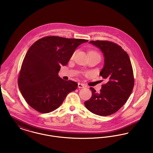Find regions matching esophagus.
<instances>
[{"instance_id": "obj_1", "label": "esophagus", "mask_w": 153, "mask_h": 153, "mask_svg": "<svg viewBox=\"0 0 153 153\" xmlns=\"http://www.w3.org/2000/svg\"><path fill=\"white\" fill-rule=\"evenodd\" d=\"M78 87H79V88H84V87H85V85H83V84H82V83H78Z\"/></svg>"}]
</instances>
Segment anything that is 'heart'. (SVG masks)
Here are the masks:
<instances>
[{
    "label": "heart",
    "mask_w": 153,
    "mask_h": 153,
    "mask_svg": "<svg viewBox=\"0 0 153 153\" xmlns=\"http://www.w3.org/2000/svg\"><path fill=\"white\" fill-rule=\"evenodd\" d=\"M90 53H93V54H98L99 55V54L97 53H96V52H95V51H91V52H90ZM74 56V54H73V56Z\"/></svg>",
    "instance_id": "heart-1"
}]
</instances>
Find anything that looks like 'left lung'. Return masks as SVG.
Here are the masks:
<instances>
[{
	"label": "left lung",
	"mask_w": 153,
	"mask_h": 153,
	"mask_svg": "<svg viewBox=\"0 0 153 153\" xmlns=\"http://www.w3.org/2000/svg\"><path fill=\"white\" fill-rule=\"evenodd\" d=\"M89 43L99 48L104 57V65L100 75L107 80L99 93L90 87L92 96L85 102L91 113L107 116L116 111L126 103L134 85L133 71L128 54L122 48L111 42L90 41Z\"/></svg>",
	"instance_id": "left-lung-1"
}]
</instances>
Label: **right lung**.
Segmentation results:
<instances>
[{
	"label": "right lung",
	"mask_w": 153,
	"mask_h": 153,
	"mask_svg": "<svg viewBox=\"0 0 153 153\" xmlns=\"http://www.w3.org/2000/svg\"><path fill=\"white\" fill-rule=\"evenodd\" d=\"M85 39L47 36L30 46L23 59L18 77V86L34 110L48 113L60 107L66 97L78 85L59 76L62 66L67 65L76 49Z\"/></svg>",
	"instance_id": "obj_1"
}]
</instances>
